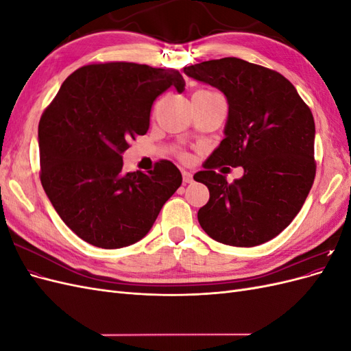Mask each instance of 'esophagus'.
Segmentation results:
<instances>
[{"instance_id":"obj_1","label":"esophagus","mask_w":351,"mask_h":351,"mask_svg":"<svg viewBox=\"0 0 351 351\" xmlns=\"http://www.w3.org/2000/svg\"><path fill=\"white\" fill-rule=\"evenodd\" d=\"M183 182L184 183H192L193 182V176L190 174V173H187V171H184L183 173Z\"/></svg>"}]
</instances>
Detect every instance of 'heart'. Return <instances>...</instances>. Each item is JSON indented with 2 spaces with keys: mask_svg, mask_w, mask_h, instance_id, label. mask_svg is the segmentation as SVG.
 <instances>
[{
  "mask_svg": "<svg viewBox=\"0 0 351 351\" xmlns=\"http://www.w3.org/2000/svg\"><path fill=\"white\" fill-rule=\"evenodd\" d=\"M196 93H200V95H218V93L210 92V90H197Z\"/></svg>",
  "mask_w": 351,
  "mask_h": 351,
  "instance_id": "1",
  "label": "heart"
}]
</instances>
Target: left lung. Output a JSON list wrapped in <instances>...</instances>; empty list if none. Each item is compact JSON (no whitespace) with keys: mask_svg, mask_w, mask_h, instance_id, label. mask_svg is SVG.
<instances>
[{"mask_svg":"<svg viewBox=\"0 0 351 351\" xmlns=\"http://www.w3.org/2000/svg\"><path fill=\"white\" fill-rule=\"evenodd\" d=\"M183 70L228 101L226 137L193 176L209 189L208 204L197 212L200 227L237 247L274 239L299 214L315 180L311 108L282 74L236 57ZM221 165L243 166L245 174L228 184L213 171Z\"/></svg>","mask_w":351,"mask_h":351,"instance_id":"1","label":"left lung"}]
</instances>
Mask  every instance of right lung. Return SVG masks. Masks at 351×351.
Masks as SVG:
<instances>
[{
  "label": "right lung",
  "instance_id": "add662e5",
  "mask_svg": "<svg viewBox=\"0 0 351 351\" xmlns=\"http://www.w3.org/2000/svg\"><path fill=\"white\" fill-rule=\"evenodd\" d=\"M178 70L112 61L71 73L40 117V183L60 218L92 246L120 249L143 239L182 186L167 159L124 173L121 154L149 129L154 101L174 86Z\"/></svg>",
  "mask_w": 351,
  "mask_h": 351
}]
</instances>
